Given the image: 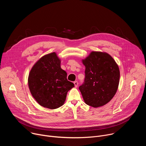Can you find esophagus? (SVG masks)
Segmentation results:
<instances>
[{
    "mask_svg": "<svg viewBox=\"0 0 146 146\" xmlns=\"http://www.w3.org/2000/svg\"><path fill=\"white\" fill-rule=\"evenodd\" d=\"M74 86L76 87H77V86H78V82H77V81H75L74 82Z\"/></svg>",
    "mask_w": 146,
    "mask_h": 146,
    "instance_id": "34e87169",
    "label": "esophagus"
}]
</instances>
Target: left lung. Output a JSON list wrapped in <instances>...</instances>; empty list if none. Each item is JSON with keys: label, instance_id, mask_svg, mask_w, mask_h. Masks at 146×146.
Masks as SVG:
<instances>
[{"label": "left lung", "instance_id": "8db88e82", "mask_svg": "<svg viewBox=\"0 0 146 146\" xmlns=\"http://www.w3.org/2000/svg\"><path fill=\"white\" fill-rule=\"evenodd\" d=\"M85 78L79 90L87 105L98 108L106 105L115 95L119 84V70L108 54L92 52L82 60Z\"/></svg>", "mask_w": 146, "mask_h": 146}]
</instances>
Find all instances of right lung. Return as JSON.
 <instances>
[{"label": "right lung", "instance_id": "obj_1", "mask_svg": "<svg viewBox=\"0 0 146 146\" xmlns=\"http://www.w3.org/2000/svg\"><path fill=\"white\" fill-rule=\"evenodd\" d=\"M60 60L55 52L41 58L31 69L28 85L32 95L41 106L50 109L64 105L67 93L74 87L60 68Z\"/></svg>", "mask_w": 146, "mask_h": 146}]
</instances>
